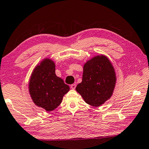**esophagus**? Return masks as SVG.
I'll use <instances>...</instances> for the list:
<instances>
[{"label": "esophagus", "mask_w": 149, "mask_h": 149, "mask_svg": "<svg viewBox=\"0 0 149 149\" xmlns=\"http://www.w3.org/2000/svg\"><path fill=\"white\" fill-rule=\"evenodd\" d=\"M76 86H77L76 84H72L70 85V88H71V89H72V90H74L75 88H76Z\"/></svg>", "instance_id": "esophagus-1"}]
</instances>
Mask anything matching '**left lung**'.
I'll use <instances>...</instances> for the list:
<instances>
[{"label":"left lung","instance_id":"left-lung-1","mask_svg":"<svg viewBox=\"0 0 149 149\" xmlns=\"http://www.w3.org/2000/svg\"><path fill=\"white\" fill-rule=\"evenodd\" d=\"M116 84V75L113 65L107 57H93L84 66L82 81L76 90L85 102L99 107L111 97Z\"/></svg>","mask_w":149,"mask_h":149}]
</instances>
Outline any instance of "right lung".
I'll use <instances>...</instances> for the list:
<instances>
[{"label":"right lung","mask_w":149,"mask_h":149,"mask_svg":"<svg viewBox=\"0 0 149 149\" xmlns=\"http://www.w3.org/2000/svg\"><path fill=\"white\" fill-rule=\"evenodd\" d=\"M69 86L55 73V64L46 59L36 67L31 75L29 92L33 102L47 111H52L61 104Z\"/></svg>","instance_id":"add662e5"}]
</instances>
